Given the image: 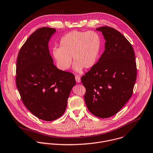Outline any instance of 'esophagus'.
<instances>
[{
	"mask_svg": "<svg viewBox=\"0 0 153 153\" xmlns=\"http://www.w3.org/2000/svg\"><path fill=\"white\" fill-rule=\"evenodd\" d=\"M75 79H76V81L78 82V83H79L81 82V78L79 77V76L78 75H76L75 76Z\"/></svg>",
	"mask_w": 153,
	"mask_h": 153,
	"instance_id": "1",
	"label": "esophagus"
}]
</instances>
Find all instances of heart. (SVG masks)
Segmentation results:
<instances>
[{"mask_svg":"<svg viewBox=\"0 0 153 153\" xmlns=\"http://www.w3.org/2000/svg\"><path fill=\"white\" fill-rule=\"evenodd\" d=\"M102 48V39L96 31H72L60 41V48H54L52 55L57 67L68 70L74 62V69L77 72L83 68L89 69L97 62Z\"/></svg>","mask_w":153,"mask_h":153,"instance_id":"b5f03b06","label":"heart"}]
</instances>
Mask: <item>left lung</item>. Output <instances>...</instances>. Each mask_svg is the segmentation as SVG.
Returning <instances> with one entry per match:
<instances>
[{"instance_id": "obj_1", "label": "left lung", "mask_w": 153, "mask_h": 153, "mask_svg": "<svg viewBox=\"0 0 153 153\" xmlns=\"http://www.w3.org/2000/svg\"><path fill=\"white\" fill-rule=\"evenodd\" d=\"M105 50L98 62L81 77L84 100L94 116L107 118L116 114L131 97L137 79V65L131 44L113 28L102 27Z\"/></svg>"}]
</instances>
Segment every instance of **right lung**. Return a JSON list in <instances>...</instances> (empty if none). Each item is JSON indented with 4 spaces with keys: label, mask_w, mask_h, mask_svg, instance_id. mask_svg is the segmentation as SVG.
<instances>
[{
    "label": "right lung",
    "mask_w": 153,
    "mask_h": 153,
    "mask_svg": "<svg viewBox=\"0 0 153 153\" xmlns=\"http://www.w3.org/2000/svg\"><path fill=\"white\" fill-rule=\"evenodd\" d=\"M55 28L35 31L19 51L16 84L25 107L37 117L51 121L65 112L76 81L73 74L59 69L49 50Z\"/></svg>",
    "instance_id": "right-lung-1"
}]
</instances>
